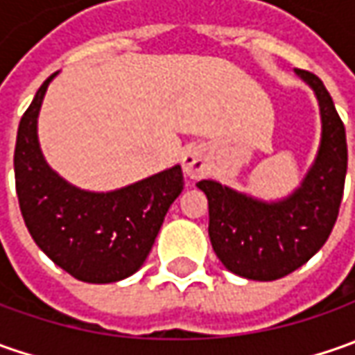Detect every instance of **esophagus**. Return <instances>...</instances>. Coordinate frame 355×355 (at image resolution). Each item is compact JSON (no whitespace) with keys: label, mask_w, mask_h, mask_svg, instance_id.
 <instances>
[{"label":"esophagus","mask_w":355,"mask_h":355,"mask_svg":"<svg viewBox=\"0 0 355 355\" xmlns=\"http://www.w3.org/2000/svg\"><path fill=\"white\" fill-rule=\"evenodd\" d=\"M184 171L187 178L199 180L207 171V156L201 148H191L184 156Z\"/></svg>","instance_id":"esophagus-1"}]
</instances>
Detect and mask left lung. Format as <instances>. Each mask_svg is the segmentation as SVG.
<instances>
[{
    "instance_id": "obj_1",
    "label": "left lung",
    "mask_w": 355,
    "mask_h": 355,
    "mask_svg": "<svg viewBox=\"0 0 355 355\" xmlns=\"http://www.w3.org/2000/svg\"><path fill=\"white\" fill-rule=\"evenodd\" d=\"M296 73L314 89L322 114V144L302 187L280 203H261L203 180L209 201V239L219 261L239 277L277 280L308 263L334 229L348 170L346 128L330 92L310 71Z\"/></svg>"
}]
</instances>
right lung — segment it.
I'll use <instances>...</instances> for the list:
<instances>
[{"label":"right lung","mask_w":355,"mask_h":355,"mask_svg":"<svg viewBox=\"0 0 355 355\" xmlns=\"http://www.w3.org/2000/svg\"><path fill=\"white\" fill-rule=\"evenodd\" d=\"M51 75L21 116L13 154L23 221L37 247L83 282H116L134 275L152 251L170 205L184 189L175 166L112 193L80 191L45 164L37 114Z\"/></svg>","instance_id":"right-lung-1"}]
</instances>
